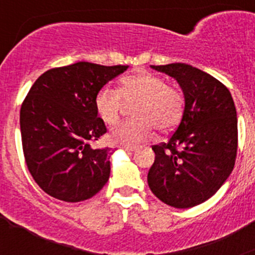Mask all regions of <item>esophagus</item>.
<instances>
[{"mask_svg": "<svg viewBox=\"0 0 255 255\" xmlns=\"http://www.w3.org/2000/svg\"><path fill=\"white\" fill-rule=\"evenodd\" d=\"M123 149L126 150V152H134V150H136V147H130V145H124Z\"/></svg>", "mask_w": 255, "mask_h": 255, "instance_id": "esophagus-1", "label": "esophagus"}]
</instances>
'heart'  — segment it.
Segmentation results:
<instances>
[{
    "label": "heart",
    "instance_id": "1",
    "mask_svg": "<svg viewBox=\"0 0 255 255\" xmlns=\"http://www.w3.org/2000/svg\"><path fill=\"white\" fill-rule=\"evenodd\" d=\"M124 99L135 102V120L121 123L111 130L110 138L115 144L138 145L149 138L154 128L159 131H168L180 123L184 112V97L175 87L166 85L157 75L139 71L120 80L119 91L103 87L97 92L94 107L101 120L114 125L120 117Z\"/></svg>",
    "mask_w": 255,
    "mask_h": 255
}]
</instances>
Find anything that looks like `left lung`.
I'll list each match as a JSON object with an SVG mask.
<instances>
[{
	"label": "left lung",
	"instance_id": "obj_1",
	"mask_svg": "<svg viewBox=\"0 0 255 255\" xmlns=\"http://www.w3.org/2000/svg\"><path fill=\"white\" fill-rule=\"evenodd\" d=\"M181 88L185 107L167 143L153 145L154 163L148 172L153 194L175 208L208 200L235 166L238 117L230 91L217 79L186 64L154 66Z\"/></svg>",
	"mask_w": 255,
	"mask_h": 255
}]
</instances>
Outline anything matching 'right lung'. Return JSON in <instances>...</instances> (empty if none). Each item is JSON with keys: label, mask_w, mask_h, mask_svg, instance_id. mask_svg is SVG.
Wrapping results in <instances>:
<instances>
[{"label": "right lung", "mask_w": 255, "mask_h": 255, "mask_svg": "<svg viewBox=\"0 0 255 255\" xmlns=\"http://www.w3.org/2000/svg\"><path fill=\"white\" fill-rule=\"evenodd\" d=\"M129 66H102L80 61L51 69L30 88L20 110L26 166L39 188L64 202H82L106 185L111 149H94L107 129L94 98Z\"/></svg>", "instance_id": "obj_1"}]
</instances>
